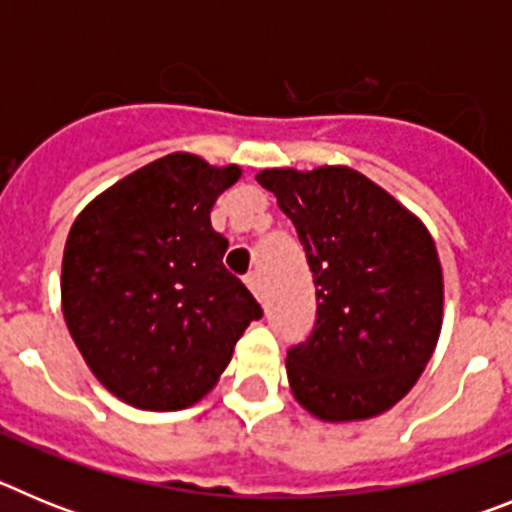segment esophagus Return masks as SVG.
<instances>
[{
    "label": "esophagus",
    "mask_w": 512,
    "mask_h": 512,
    "mask_svg": "<svg viewBox=\"0 0 512 512\" xmlns=\"http://www.w3.org/2000/svg\"><path fill=\"white\" fill-rule=\"evenodd\" d=\"M246 284H248V289H251L253 295H256V300H264V284H261L259 271H251V274L246 277Z\"/></svg>",
    "instance_id": "1"
}]
</instances>
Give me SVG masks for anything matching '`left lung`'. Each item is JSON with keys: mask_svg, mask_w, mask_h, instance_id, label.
<instances>
[{"mask_svg": "<svg viewBox=\"0 0 512 512\" xmlns=\"http://www.w3.org/2000/svg\"><path fill=\"white\" fill-rule=\"evenodd\" d=\"M315 282V325L289 346L287 377L323 420H364L408 395L441 333L436 243L395 197L346 166L266 169Z\"/></svg>", "mask_w": 512, "mask_h": 512, "instance_id": "left-lung-1", "label": "left lung"}]
</instances>
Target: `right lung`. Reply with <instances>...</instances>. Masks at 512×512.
Masks as SVG:
<instances>
[{
	"label": "right lung",
	"mask_w": 512,
	"mask_h": 512,
	"mask_svg": "<svg viewBox=\"0 0 512 512\" xmlns=\"http://www.w3.org/2000/svg\"><path fill=\"white\" fill-rule=\"evenodd\" d=\"M241 169L169 153L84 207L63 248V318L94 377L140 410H182L215 387L264 315L223 264L210 210Z\"/></svg>",
	"instance_id": "add662e5"
}]
</instances>
